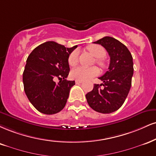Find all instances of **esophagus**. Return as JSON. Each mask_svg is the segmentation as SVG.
Instances as JSON below:
<instances>
[{"label": "esophagus", "instance_id": "esophagus-1", "mask_svg": "<svg viewBox=\"0 0 156 156\" xmlns=\"http://www.w3.org/2000/svg\"><path fill=\"white\" fill-rule=\"evenodd\" d=\"M82 80H76V84H80V83H82Z\"/></svg>", "mask_w": 156, "mask_h": 156}]
</instances>
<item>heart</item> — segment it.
Returning a JSON list of instances; mask_svg holds the SVG:
<instances>
[{"mask_svg":"<svg viewBox=\"0 0 156 156\" xmlns=\"http://www.w3.org/2000/svg\"><path fill=\"white\" fill-rule=\"evenodd\" d=\"M87 49L94 57L97 58V63L100 67H104L105 63L102 59L106 54V51L102 46L99 45H90L87 47ZM78 55L79 52L78 50H74L71 52L68 57V63L70 66H75L78 64ZM99 73V69L97 67H78L73 69L71 72V76L73 78L80 80H89L94 78V77L98 76Z\"/></svg>","mask_w":156,"mask_h":156,"instance_id":"obj_1","label":"heart"}]
</instances>
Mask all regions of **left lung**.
<instances>
[{"instance_id": "left-lung-1", "label": "left lung", "mask_w": 156, "mask_h": 156, "mask_svg": "<svg viewBox=\"0 0 156 156\" xmlns=\"http://www.w3.org/2000/svg\"><path fill=\"white\" fill-rule=\"evenodd\" d=\"M94 43L105 48L110 62L108 70L99 78L103 83L94 84L86 97L94 110L111 113L121 108L128 96L134 73L133 58L126 46L114 37L106 36Z\"/></svg>"}]
</instances>
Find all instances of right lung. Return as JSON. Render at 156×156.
<instances>
[{
  "mask_svg": "<svg viewBox=\"0 0 156 156\" xmlns=\"http://www.w3.org/2000/svg\"><path fill=\"white\" fill-rule=\"evenodd\" d=\"M77 46L66 48L54 41L39 45L28 56L23 72L24 92L36 110L52 115L65 108L75 80L65 78L70 72L68 57ZM55 78L60 80L57 84Z\"/></svg>",
  "mask_w": 156,
  "mask_h": 156,
  "instance_id": "right-lung-1",
  "label": "right lung"
}]
</instances>
